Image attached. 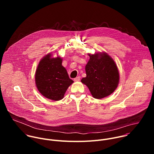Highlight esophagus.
<instances>
[{"label": "esophagus", "instance_id": "esophagus-1", "mask_svg": "<svg viewBox=\"0 0 154 154\" xmlns=\"http://www.w3.org/2000/svg\"><path fill=\"white\" fill-rule=\"evenodd\" d=\"M80 80V77H75L74 79V80L75 81V82H78V81H79Z\"/></svg>", "mask_w": 154, "mask_h": 154}]
</instances>
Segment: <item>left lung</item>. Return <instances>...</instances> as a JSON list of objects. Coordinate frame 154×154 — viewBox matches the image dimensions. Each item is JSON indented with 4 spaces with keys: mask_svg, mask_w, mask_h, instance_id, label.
Listing matches in <instances>:
<instances>
[{
    "mask_svg": "<svg viewBox=\"0 0 154 154\" xmlns=\"http://www.w3.org/2000/svg\"><path fill=\"white\" fill-rule=\"evenodd\" d=\"M85 66L86 77L81 82L86 85L95 99H100L112 94L119 82V74L113 58L105 52L88 54Z\"/></svg>",
    "mask_w": 154,
    "mask_h": 154,
    "instance_id": "left-lung-1",
    "label": "left lung"
}]
</instances>
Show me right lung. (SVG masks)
I'll list each match as a JSON object with an SVG mask.
<instances>
[{"label": "right lung", "mask_w": 154, "mask_h": 154, "mask_svg": "<svg viewBox=\"0 0 154 154\" xmlns=\"http://www.w3.org/2000/svg\"><path fill=\"white\" fill-rule=\"evenodd\" d=\"M73 82L62 66V58L60 57L53 58L49 53L39 61L35 73V83L43 96L60 100Z\"/></svg>", "instance_id": "right-lung-1"}]
</instances>
